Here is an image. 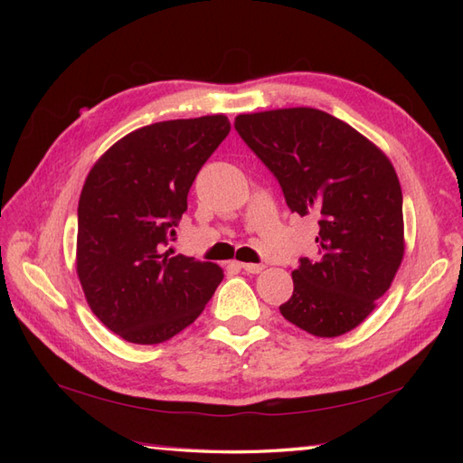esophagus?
Returning <instances> with one entry per match:
<instances>
[{"label":"esophagus","instance_id":"esophagus-1","mask_svg":"<svg viewBox=\"0 0 463 463\" xmlns=\"http://www.w3.org/2000/svg\"><path fill=\"white\" fill-rule=\"evenodd\" d=\"M241 269H242L244 272H249V274H259L264 267H262V264H252V262H247V264H241Z\"/></svg>","mask_w":463,"mask_h":463}]
</instances>
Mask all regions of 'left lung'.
Returning a JSON list of instances; mask_svg holds the SVG:
<instances>
[{
  "instance_id": "1",
  "label": "left lung",
  "mask_w": 463,
  "mask_h": 463,
  "mask_svg": "<svg viewBox=\"0 0 463 463\" xmlns=\"http://www.w3.org/2000/svg\"><path fill=\"white\" fill-rule=\"evenodd\" d=\"M234 129L279 181L288 209L318 216V257L298 260L280 314L320 338L356 328L404 257L394 166L348 123L310 107L239 115Z\"/></svg>"
}]
</instances>
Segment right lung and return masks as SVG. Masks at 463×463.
Returning <instances> with one entry per match:
<instances>
[{"label": "right lung", "mask_w": 463, "mask_h": 463, "mask_svg": "<svg viewBox=\"0 0 463 463\" xmlns=\"http://www.w3.org/2000/svg\"><path fill=\"white\" fill-rule=\"evenodd\" d=\"M231 123L224 115L141 127L87 175L77 209V274L93 314L133 344H159L204 310L222 270L175 254L186 196Z\"/></svg>", "instance_id": "obj_1"}]
</instances>
